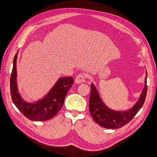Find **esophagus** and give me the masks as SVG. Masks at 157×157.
Listing matches in <instances>:
<instances>
[{
	"label": "esophagus",
	"instance_id": "esophagus-1",
	"mask_svg": "<svg viewBox=\"0 0 157 157\" xmlns=\"http://www.w3.org/2000/svg\"><path fill=\"white\" fill-rule=\"evenodd\" d=\"M85 81V76L83 74H79L76 77L75 82L77 84H80Z\"/></svg>",
	"mask_w": 157,
	"mask_h": 157
}]
</instances>
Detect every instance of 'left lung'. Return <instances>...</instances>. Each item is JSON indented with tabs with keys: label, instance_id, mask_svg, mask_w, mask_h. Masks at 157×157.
<instances>
[{
	"label": "left lung",
	"instance_id": "obj_1",
	"mask_svg": "<svg viewBox=\"0 0 157 157\" xmlns=\"http://www.w3.org/2000/svg\"><path fill=\"white\" fill-rule=\"evenodd\" d=\"M147 72L145 85L139 99L136 104L128 111H117L110 109L102 101L94 84L91 85L89 101V110L95 122L106 128L116 129L122 127L129 123L136 116L143 105L147 94Z\"/></svg>",
	"mask_w": 157,
	"mask_h": 157
}]
</instances>
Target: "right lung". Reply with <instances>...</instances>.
I'll return each mask as SVG.
<instances>
[{"label":"right lung","instance_id":"obj_1","mask_svg":"<svg viewBox=\"0 0 157 157\" xmlns=\"http://www.w3.org/2000/svg\"><path fill=\"white\" fill-rule=\"evenodd\" d=\"M14 57L13 67L10 78V92L12 101L16 108L28 119L43 121L55 117L62 108L66 94L74 83L72 77L60 78L50 91L42 99L34 103L25 102L18 92L16 83V59Z\"/></svg>","mask_w":157,"mask_h":157}]
</instances>
